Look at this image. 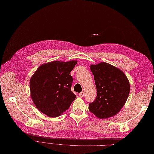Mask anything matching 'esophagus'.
Wrapping results in <instances>:
<instances>
[{"mask_svg": "<svg viewBox=\"0 0 154 154\" xmlns=\"http://www.w3.org/2000/svg\"><path fill=\"white\" fill-rule=\"evenodd\" d=\"M84 95H85V92L84 91H82V92L79 93V97H81V98H83L84 97Z\"/></svg>", "mask_w": 154, "mask_h": 154, "instance_id": "1", "label": "esophagus"}]
</instances>
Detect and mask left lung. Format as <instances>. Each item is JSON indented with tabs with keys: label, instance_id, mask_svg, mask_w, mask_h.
Segmentation results:
<instances>
[{
	"label": "left lung",
	"instance_id": "obj_1",
	"mask_svg": "<svg viewBox=\"0 0 154 154\" xmlns=\"http://www.w3.org/2000/svg\"><path fill=\"white\" fill-rule=\"evenodd\" d=\"M97 87V97L89 104L90 111L100 119H105L118 113L125 104L130 86L122 70L105 62L91 64Z\"/></svg>",
	"mask_w": 154,
	"mask_h": 154
}]
</instances>
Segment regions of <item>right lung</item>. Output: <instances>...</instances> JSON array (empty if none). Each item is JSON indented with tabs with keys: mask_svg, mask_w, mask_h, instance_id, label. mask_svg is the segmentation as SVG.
Returning <instances> with one entry per match:
<instances>
[{
	"mask_svg": "<svg viewBox=\"0 0 154 154\" xmlns=\"http://www.w3.org/2000/svg\"><path fill=\"white\" fill-rule=\"evenodd\" d=\"M78 61H54L42 64L30 79L31 97L39 110L49 117L60 116L69 108L76 95L71 90L69 75Z\"/></svg>",
	"mask_w": 154,
	"mask_h": 154,
	"instance_id": "right-lung-1",
	"label": "right lung"
}]
</instances>
